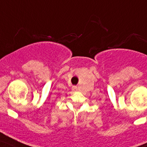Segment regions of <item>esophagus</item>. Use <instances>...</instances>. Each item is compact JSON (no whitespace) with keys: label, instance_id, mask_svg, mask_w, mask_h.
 <instances>
[{"label":"esophagus","instance_id":"esophagus-1","mask_svg":"<svg viewBox=\"0 0 147 147\" xmlns=\"http://www.w3.org/2000/svg\"><path fill=\"white\" fill-rule=\"evenodd\" d=\"M76 89H77L76 86H72V90H76Z\"/></svg>","mask_w":147,"mask_h":147}]
</instances>
